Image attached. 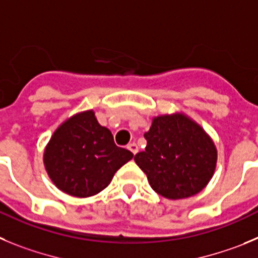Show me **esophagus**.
Here are the masks:
<instances>
[{"label": "esophagus", "mask_w": 258, "mask_h": 258, "mask_svg": "<svg viewBox=\"0 0 258 258\" xmlns=\"http://www.w3.org/2000/svg\"><path fill=\"white\" fill-rule=\"evenodd\" d=\"M127 149H128L130 152L132 153V154H136V153L139 152V146L136 145L135 143H131V144H128V145H127Z\"/></svg>", "instance_id": "esophagus-1"}]
</instances>
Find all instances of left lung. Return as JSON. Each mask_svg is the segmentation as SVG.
<instances>
[{
  "label": "left lung",
  "mask_w": 258,
  "mask_h": 258,
  "mask_svg": "<svg viewBox=\"0 0 258 258\" xmlns=\"http://www.w3.org/2000/svg\"><path fill=\"white\" fill-rule=\"evenodd\" d=\"M144 152L135 162L150 186L167 199L196 196L215 173L217 149L203 128L182 113L153 118Z\"/></svg>",
  "instance_id": "1"
}]
</instances>
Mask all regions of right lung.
I'll return each mask as SVG.
<instances>
[{
  "label": "right lung",
  "mask_w": 258,
  "mask_h": 258,
  "mask_svg": "<svg viewBox=\"0 0 258 258\" xmlns=\"http://www.w3.org/2000/svg\"><path fill=\"white\" fill-rule=\"evenodd\" d=\"M134 154L114 144L112 132L99 124L94 110L74 114L51 136L43 154L48 176L57 189L87 198L105 189Z\"/></svg>",
  "instance_id": "1"
}]
</instances>
